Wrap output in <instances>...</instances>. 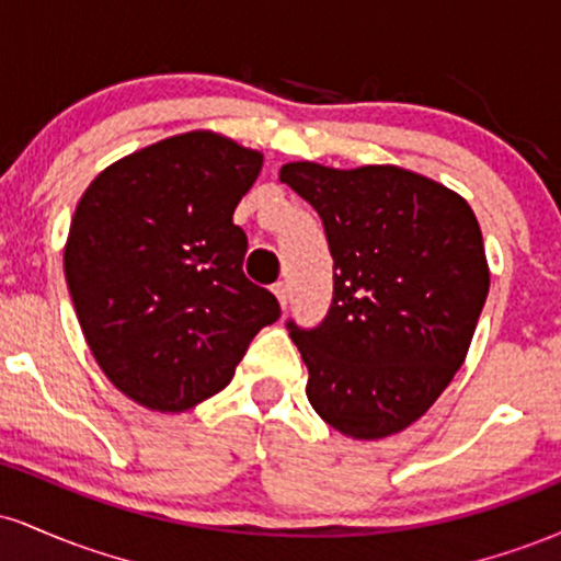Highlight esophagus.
<instances>
[{
    "label": "esophagus",
    "mask_w": 561,
    "mask_h": 561,
    "mask_svg": "<svg viewBox=\"0 0 561 561\" xmlns=\"http://www.w3.org/2000/svg\"><path fill=\"white\" fill-rule=\"evenodd\" d=\"M272 289H274L276 300H279V306H282V308H287V300H289V289H287L285 282H276V285H274Z\"/></svg>",
    "instance_id": "1"
}]
</instances>
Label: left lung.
Returning a JSON list of instances; mask_svg holds the SVG:
<instances>
[{"label": "left lung", "instance_id": "left-lung-1", "mask_svg": "<svg viewBox=\"0 0 561 561\" xmlns=\"http://www.w3.org/2000/svg\"><path fill=\"white\" fill-rule=\"evenodd\" d=\"M279 179L313 205L334 261L324 321H287L308 401L356 440L401 433L467 358L491 287L478 218L465 197L398 165L300 160Z\"/></svg>", "mask_w": 561, "mask_h": 561}]
</instances>
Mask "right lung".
<instances>
[{"instance_id": "right-lung-1", "label": "right lung", "mask_w": 561, "mask_h": 561, "mask_svg": "<svg viewBox=\"0 0 561 561\" xmlns=\"http://www.w3.org/2000/svg\"><path fill=\"white\" fill-rule=\"evenodd\" d=\"M263 156L214 131L134 152L89 184L66 244V279L92 356L124 396L186 411L234 377L279 302L242 272L231 221Z\"/></svg>"}]
</instances>
